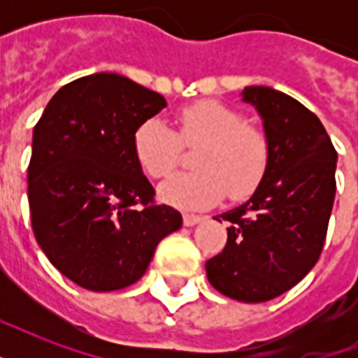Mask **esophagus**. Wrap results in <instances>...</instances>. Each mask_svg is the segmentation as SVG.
<instances>
[{
  "label": "esophagus",
  "mask_w": 358,
  "mask_h": 358,
  "mask_svg": "<svg viewBox=\"0 0 358 358\" xmlns=\"http://www.w3.org/2000/svg\"><path fill=\"white\" fill-rule=\"evenodd\" d=\"M202 221L201 215H193V213H185L184 215V224L185 227H195Z\"/></svg>",
  "instance_id": "34e87169"
}]
</instances>
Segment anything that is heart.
Segmentation results:
<instances>
[{"label":"heart","instance_id":"heart-1","mask_svg":"<svg viewBox=\"0 0 358 358\" xmlns=\"http://www.w3.org/2000/svg\"><path fill=\"white\" fill-rule=\"evenodd\" d=\"M174 134L162 120H146L135 129L134 156L152 178L173 171L182 157V146L196 148L195 173L173 174L159 185L163 202L182 210H204L229 191L241 201L258 187L269 162L266 135L245 124L236 109L215 100L185 106L176 113Z\"/></svg>","mask_w":358,"mask_h":358}]
</instances>
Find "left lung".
I'll return each mask as SVG.
<instances>
[{
	"label": "left lung",
	"mask_w": 358,
	"mask_h": 358,
	"mask_svg": "<svg viewBox=\"0 0 358 358\" xmlns=\"http://www.w3.org/2000/svg\"><path fill=\"white\" fill-rule=\"evenodd\" d=\"M241 102L260 115L269 162L249 201L219 215L230 223L229 239L206 262V275L230 299L264 303L316 266L333 212L338 154L320 119L295 98L252 85L241 91Z\"/></svg>",
	"instance_id": "left-lung-1"
}]
</instances>
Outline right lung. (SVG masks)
Listing matches in <instances>:
<instances>
[{"label": "right lung", "instance_id": "add662e5", "mask_svg": "<svg viewBox=\"0 0 358 358\" xmlns=\"http://www.w3.org/2000/svg\"><path fill=\"white\" fill-rule=\"evenodd\" d=\"M167 100L113 72L61 87L33 129L31 227L48 260L91 292L145 275L157 243L182 227L135 162L134 134ZM141 203L143 208H139Z\"/></svg>", "mask_w": 358, "mask_h": 358}]
</instances>
